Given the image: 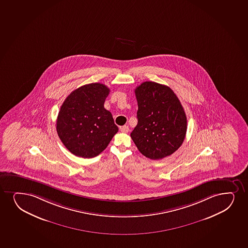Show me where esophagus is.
Here are the masks:
<instances>
[{"label": "esophagus", "instance_id": "esophagus-1", "mask_svg": "<svg viewBox=\"0 0 248 248\" xmlns=\"http://www.w3.org/2000/svg\"><path fill=\"white\" fill-rule=\"evenodd\" d=\"M120 130L123 133H128V130H129V128H128V125H124L122 127H120Z\"/></svg>", "mask_w": 248, "mask_h": 248}]
</instances>
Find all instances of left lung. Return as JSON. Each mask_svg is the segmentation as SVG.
Here are the masks:
<instances>
[{
    "instance_id": "left-lung-1",
    "label": "left lung",
    "mask_w": 248,
    "mask_h": 248,
    "mask_svg": "<svg viewBox=\"0 0 248 248\" xmlns=\"http://www.w3.org/2000/svg\"><path fill=\"white\" fill-rule=\"evenodd\" d=\"M138 124L131 138L142 155L157 160L173 154L184 142L186 117L174 92L146 81L135 89Z\"/></svg>"
}]
</instances>
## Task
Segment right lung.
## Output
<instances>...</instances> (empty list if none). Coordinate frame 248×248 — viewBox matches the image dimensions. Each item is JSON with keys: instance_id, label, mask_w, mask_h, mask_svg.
<instances>
[{"instance_id": "1", "label": "right lung", "mask_w": 248, "mask_h": 248, "mask_svg": "<svg viewBox=\"0 0 248 248\" xmlns=\"http://www.w3.org/2000/svg\"><path fill=\"white\" fill-rule=\"evenodd\" d=\"M109 89L92 83L76 89L62 104L56 130L65 148L74 155L91 158L104 151L119 128L104 107Z\"/></svg>"}]
</instances>
